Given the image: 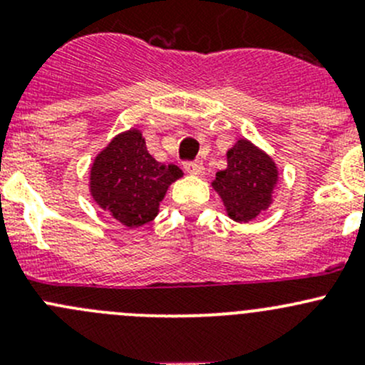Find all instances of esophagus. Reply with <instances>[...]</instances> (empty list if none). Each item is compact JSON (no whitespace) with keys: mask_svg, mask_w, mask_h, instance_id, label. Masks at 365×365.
Returning <instances> with one entry per match:
<instances>
[{"mask_svg":"<svg viewBox=\"0 0 365 365\" xmlns=\"http://www.w3.org/2000/svg\"><path fill=\"white\" fill-rule=\"evenodd\" d=\"M183 169H185L187 173H190V175H203L205 171L203 164H200V162H185V164H183Z\"/></svg>","mask_w":365,"mask_h":365,"instance_id":"esophagus-1","label":"esophagus"}]
</instances>
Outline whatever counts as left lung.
Segmentation results:
<instances>
[{
    "instance_id": "obj_1",
    "label": "left lung",
    "mask_w": 365,
    "mask_h": 365,
    "mask_svg": "<svg viewBox=\"0 0 365 365\" xmlns=\"http://www.w3.org/2000/svg\"><path fill=\"white\" fill-rule=\"evenodd\" d=\"M277 180L275 162L251 141L238 139L227 152V168L217 173L212 187L231 219L249 222L270 206Z\"/></svg>"
}]
</instances>
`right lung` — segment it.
Listing matches in <instances>:
<instances>
[{"mask_svg": "<svg viewBox=\"0 0 365 365\" xmlns=\"http://www.w3.org/2000/svg\"><path fill=\"white\" fill-rule=\"evenodd\" d=\"M182 175L178 165L153 159L141 132L132 128L118 134L95 157L90 192L123 226L139 227L155 219L168 187Z\"/></svg>", "mask_w": 365, "mask_h": 365, "instance_id": "1", "label": "right lung"}]
</instances>
